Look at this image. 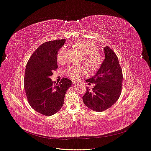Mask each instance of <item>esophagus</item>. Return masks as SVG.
Wrapping results in <instances>:
<instances>
[{
  "label": "esophagus",
  "instance_id": "obj_1",
  "mask_svg": "<svg viewBox=\"0 0 151 151\" xmlns=\"http://www.w3.org/2000/svg\"><path fill=\"white\" fill-rule=\"evenodd\" d=\"M73 84H76V82L75 81H73Z\"/></svg>",
  "mask_w": 151,
  "mask_h": 151
}]
</instances>
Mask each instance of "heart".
Segmentation results:
<instances>
[{
    "mask_svg": "<svg viewBox=\"0 0 151 151\" xmlns=\"http://www.w3.org/2000/svg\"><path fill=\"white\" fill-rule=\"evenodd\" d=\"M75 46L84 57L83 63L88 70L89 71L97 70L100 66L102 61L97 45L92 42L79 40L75 44ZM66 51L65 46H63L60 49L57 54V61L58 63H62L65 62ZM65 73L70 78L76 80L79 76L86 73V70L84 68L79 67L76 65H70L67 68Z\"/></svg>",
    "mask_w": 151,
    "mask_h": 151,
    "instance_id": "b5f03b06",
    "label": "heart"
}]
</instances>
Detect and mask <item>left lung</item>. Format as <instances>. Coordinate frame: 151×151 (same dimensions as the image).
Wrapping results in <instances>:
<instances>
[{"label": "left lung", "mask_w": 151, "mask_h": 151, "mask_svg": "<svg viewBox=\"0 0 151 151\" xmlns=\"http://www.w3.org/2000/svg\"><path fill=\"white\" fill-rule=\"evenodd\" d=\"M105 59L94 76L86 82L94 83L90 91L87 89L83 97L84 105L97 112H101L113 106L119 98L123 80L122 71L113 51L106 46L104 48Z\"/></svg>", "instance_id": "1"}]
</instances>
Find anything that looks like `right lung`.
<instances>
[{
    "label": "right lung",
    "mask_w": 151,
    "mask_h": 151,
    "mask_svg": "<svg viewBox=\"0 0 151 151\" xmlns=\"http://www.w3.org/2000/svg\"><path fill=\"white\" fill-rule=\"evenodd\" d=\"M65 39L43 43L30 58L26 67L24 89L30 106L38 113L51 116L58 112L64 104L66 92L72 81L63 78L54 84L50 76L58 68L57 54Z\"/></svg>",
    "instance_id": "right-lung-1"
}]
</instances>
